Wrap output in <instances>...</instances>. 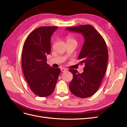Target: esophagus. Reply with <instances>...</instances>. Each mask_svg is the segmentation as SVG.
Wrapping results in <instances>:
<instances>
[{
    "mask_svg": "<svg viewBox=\"0 0 127 127\" xmlns=\"http://www.w3.org/2000/svg\"><path fill=\"white\" fill-rule=\"evenodd\" d=\"M61 72H65V71H66V68H61Z\"/></svg>",
    "mask_w": 127,
    "mask_h": 127,
    "instance_id": "1",
    "label": "esophagus"
}]
</instances>
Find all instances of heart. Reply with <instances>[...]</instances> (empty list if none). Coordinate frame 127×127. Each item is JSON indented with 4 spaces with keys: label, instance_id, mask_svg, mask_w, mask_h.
Returning <instances> with one entry per match:
<instances>
[{
    "label": "heart",
    "instance_id": "1",
    "mask_svg": "<svg viewBox=\"0 0 127 127\" xmlns=\"http://www.w3.org/2000/svg\"><path fill=\"white\" fill-rule=\"evenodd\" d=\"M66 41L67 43H72V42H75V43H77L76 40L73 38L72 37L70 36H68L66 37Z\"/></svg>",
    "mask_w": 127,
    "mask_h": 127
}]
</instances>
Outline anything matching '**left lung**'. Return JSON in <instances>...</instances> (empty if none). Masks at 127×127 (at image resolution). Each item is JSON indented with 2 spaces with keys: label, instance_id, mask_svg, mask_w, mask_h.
I'll use <instances>...</instances> for the list:
<instances>
[{
  "label": "left lung",
  "instance_id": "obj_1",
  "mask_svg": "<svg viewBox=\"0 0 127 127\" xmlns=\"http://www.w3.org/2000/svg\"><path fill=\"white\" fill-rule=\"evenodd\" d=\"M66 30L80 32L85 39L79 56L80 64L85 65L83 72L69 69L73 76L69 90L77 97H90L97 91L105 75L108 60L107 44L99 32L90 25L67 27Z\"/></svg>",
  "mask_w": 127,
  "mask_h": 127
}]
</instances>
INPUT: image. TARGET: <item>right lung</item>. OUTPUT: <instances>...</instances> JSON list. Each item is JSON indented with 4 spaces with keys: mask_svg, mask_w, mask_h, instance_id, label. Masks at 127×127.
Segmentation results:
<instances>
[{
    "mask_svg": "<svg viewBox=\"0 0 127 127\" xmlns=\"http://www.w3.org/2000/svg\"><path fill=\"white\" fill-rule=\"evenodd\" d=\"M57 26H42L28 35L24 42L22 64L25 78L36 95L46 97L53 93L61 72L46 63L51 52V37Z\"/></svg>",
    "mask_w": 127,
    "mask_h": 127,
    "instance_id": "1",
    "label": "right lung"
}]
</instances>
